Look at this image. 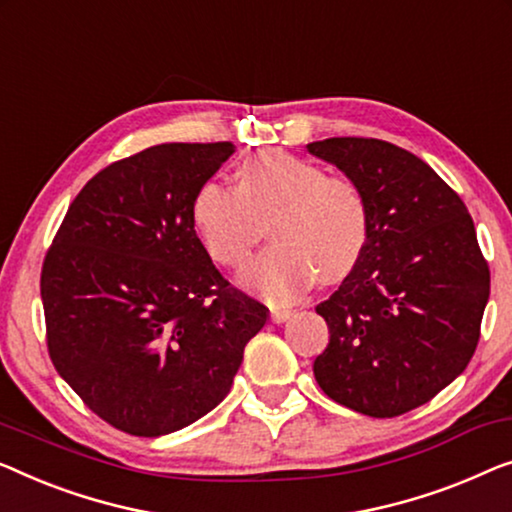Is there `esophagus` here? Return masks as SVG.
Segmentation results:
<instances>
[{"instance_id":"34e87169","label":"esophagus","mask_w":512,"mask_h":512,"mask_svg":"<svg viewBox=\"0 0 512 512\" xmlns=\"http://www.w3.org/2000/svg\"><path fill=\"white\" fill-rule=\"evenodd\" d=\"M291 316V309H281V307H272L270 309V321L272 323H281Z\"/></svg>"}]
</instances>
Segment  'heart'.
I'll return each instance as SVG.
<instances>
[{"label": "heart", "instance_id": "obj_1", "mask_svg": "<svg viewBox=\"0 0 512 512\" xmlns=\"http://www.w3.org/2000/svg\"><path fill=\"white\" fill-rule=\"evenodd\" d=\"M191 221L217 265L238 270L270 231L274 242L242 274V284L272 302H291L314 284L353 272L369 240L365 194L346 175L314 161L263 150L242 161L238 187L205 182Z\"/></svg>", "mask_w": 512, "mask_h": 512}]
</instances>
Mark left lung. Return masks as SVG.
I'll use <instances>...</instances> for the list:
<instances>
[{
  "instance_id": "left-lung-1",
  "label": "left lung",
  "mask_w": 512,
  "mask_h": 512,
  "mask_svg": "<svg viewBox=\"0 0 512 512\" xmlns=\"http://www.w3.org/2000/svg\"><path fill=\"white\" fill-rule=\"evenodd\" d=\"M307 150L351 177L369 207L365 254L316 307L330 342L314 376L346 409L402 416L469 365L490 265L462 198L416 154L376 138H325Z\"/></svg>"
}]
</instances>
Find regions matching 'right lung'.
Wrapping results in <instances>:
<instances>
[{
	"label": "right lung",
	"mask_w": 512,
	"mask_h": 512,
	"mask_svg": "<svg viewBox=\"0 0 512 512\" xmlns=\"http://www.w3.org/2000/svg\"><path fill=\"white\" fill-rule=\"evenodd\" d=\"M233 143H164L99 170L66 210L41 268L48 353L120 432L161 436L228 395L268 309L228 284L191 203Z\"/></svg>",
	"instance_id": "right-lung-1"
}]
</instances>
